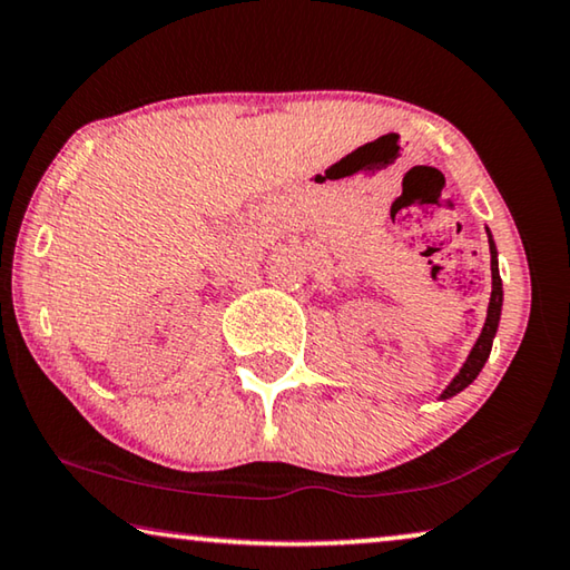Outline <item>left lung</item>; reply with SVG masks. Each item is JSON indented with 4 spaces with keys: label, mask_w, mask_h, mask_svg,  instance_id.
I'll use <instances>...</instances> for the list:
<instances>
[{
    "label": "left lung",
    "mask_w": 570,
    "mask_h": 570,
    "mask_svg": "<svg viewBox=\"0 0 570 570\" xmlns=\"http://www.w3.org/2000/svg\"><path fill=\"white\" fill-rule=\"evenodd\" d=\"M487 238H490V256H492V296H490V306H487L484 327L480 332V337H476L472 352L466 355L464 365L459 367V373L454 377H451V383L444 387V393L439 395V401L454 399L456 393H462L466 385H472L476 381V375L482 373L487 357H490V352H492L497 327H500L502 296H504L502 294V278H500V264H497V246H494V238H492L490 230H487Z\"/></svg>",
    "instance_id": "8db88e82"
}]
</instances>
